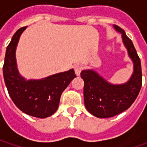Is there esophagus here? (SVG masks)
<instances>
[{"label": "esophagus", "instance_id": "obj_1", "mask_svg": "<svg viewBox=\"0 0 147 147\" xmlns=\"http://www.w3.org/2000/svg\"><path fill=\"white\" fill-rule=\"evenodd\" d=\"M82 70V66L80 65H77L74 66V72H75V74L76 75H80V73Z\"/></svg>", "mask_w": 147, "mask_h": 147}]
</instances>
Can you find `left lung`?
Returning <instances> with one entry per match:
<instances>
[{"mask_svg": "<svg viewBox=\"0 0 147 147\" xmlns=\"http://www.w3.org/2000/svg\"><path fill=\"white\" fill-rule=\"evenodd\" d=\"M114 27L122 33L123 43L133 61L134 72L130 80L122 85L110 84L93 70L81 72L85 106L89 113L97 118H110L127 110L138 97L142 83L141 60L133 42L120 27Z\"/></svg>", "mask_w": 147, "mask_h": 147, "instance_id": "obj_1", "label": "left lung"}]
</instances>
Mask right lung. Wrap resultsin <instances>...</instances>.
<instances>
[{
	"label": "right lung",
	"mask_w": 147,
	"mask_h": 147,
	"mask_svg": "<svg viewBox=\"0 0 147 147\" xmlns=\"http://www.w3.org/2000/svg\"><path fill=\"white\" fill-rule=\"evenodd\" d=\"M27 27L16 32L6 48L3 74L9 95L21 111L40 119L52 115L59 106L60 96L76 77L74 69L42 80L26 81L16 68L15 49L20 35Z\"/></svg>",
	"instance_id": "obj_1"
}]
</instances>
